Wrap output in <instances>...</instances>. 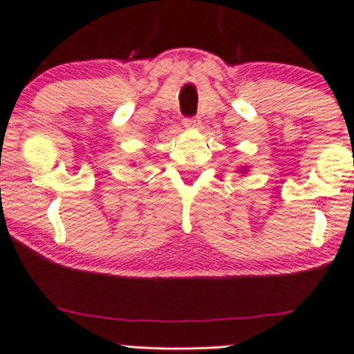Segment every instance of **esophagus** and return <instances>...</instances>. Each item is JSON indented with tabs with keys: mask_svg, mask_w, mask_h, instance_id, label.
Returning <instances> with one entry per match:
<instances>
[{
	"mask_svg": "<svg viewBox=\"0 0 354 354\" xmlns=\"http://www.w3.org/2000/svg\"><path fill=\"white\" fill-rule=\"evenodd\" d=\"M183 124H185L186 129H196L199 127V119L198 118H186L185 120H183Z\"/></svg>",
	"mask_w": 354,
	"mask_h": 354,
	"instance_id": "1",
	"label": "esophagus"
}]
</instances>
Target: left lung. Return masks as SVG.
I'll return each mask as SVG.
<instances>
[{
    "mask_svg": "<svg viewBox=\"0 0 354 354\" xmlns=\"http://www.w3.org/2000/svg\"><path fill=\"white\" fill-rule=\"evenodd\" d=\"M239 171H240V173H247V171H248V168H247V167H243V168H240Z\"/></svg>",
    "mask_w": 354,
    "mask_h": 354,
    "instance_id": "8db88e82",
    "label": "left lung"
}]
</instances>
